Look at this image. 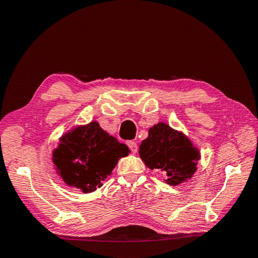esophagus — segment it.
<instances>
[{
	"instance_id": "1",
	"label": "esophagus",
	"mask_w": 258,
	"mask_h": 258,
	"mask_svg": "<svg viewBox=\"0 0 258 258\" xmlns=\"http://www.w3.org/2000/svg\"><path fill=\"white\" fill-rule=\"evenodd\" d=\"M128 144V146H129V148H130V151H132L134 154L135 153H137V151H138V146H137V144L135 143V142H133V141H130V142H128L126 143Z\"/></svg>"
}]
</instances>
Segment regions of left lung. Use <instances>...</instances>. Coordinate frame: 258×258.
<instances>
[{
  "instance_id": "obj_1",
  "label": "left lung",
  "mask_w": 258,
  "mask_h": 258,
  "mask_svg": "<svg viewBox=\"0 0 258 258\" xmlns=\"http://www.w3.org/2000/svg\"><path fill=\"white\" fill-rule=\"evenodd\" d=\"M139 156L151 170L164 172V181L178 186L192 178L201 152L186 135L159 122L148 130V137L139 146Z\"/></svg>"
}]
</instances>
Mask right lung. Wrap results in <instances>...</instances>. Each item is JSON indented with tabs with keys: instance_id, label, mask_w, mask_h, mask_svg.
<instances>
[{
	"instance_id": "right-lung-1",
	"label": "right lung",
	"mask_w": 258,
	"mask_h": 258,
	"mask_svg": "<svg viewBox=\"0 0 258 258\" xmlns=\"http://www.w3.org/2000/svg\"><path fill=\"white\" fill-rule=\"evenodd\" d=\"M58 141L52 153L54 169L66 184L84 194L101 188L117 161L130 153L128 146L104 132L97 121L76 126Z\"/></svg>"
}]
</instances>
